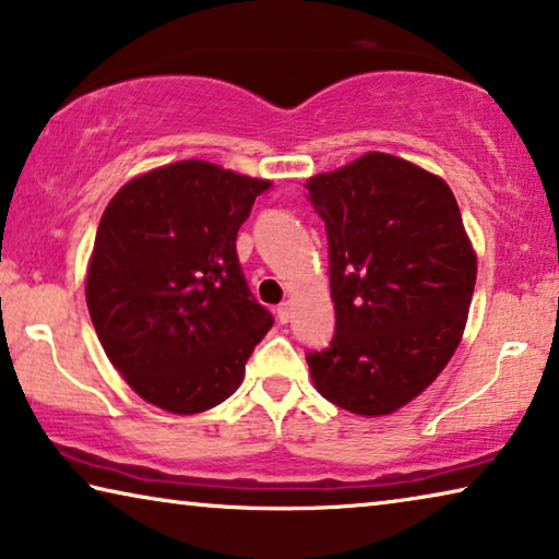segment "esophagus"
Instances as JSON below:
<instances>
[{
	"instance_id": "esophagus-1",
	"label": "esophagus",
	"mask_w": 559,
	"mask_h": 559,
	"mask_svg": "<svg viewBox=\"0 0 559 559\" xmlns=\"http://www.w3.org/2000/svg\"><path fill=\"white\" fill-rule=\"evenodd\" d=\"M289 317H292V307H289V302H282V305L277 307V320H280L282 324H287V322H289Z\"/></svg>"
}]
</instances>
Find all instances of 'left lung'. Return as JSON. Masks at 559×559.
<instances>
[{
  "label": "left lung",
  "instance_id": "8db88e82",
  "mask_svg": "<svg viewBox=\"0 0 559 559\" xmlns=\"http://www.w3.org/2000/svg\"><path fill=\"white\" fill-rule=\"evenodd\" d=\"M328 229L334 337L307 352L317 392L380 417L435 382L460 345L477 260L444 179L369 152L307 182Z\"/></svg>",
  "mask_w": 559,
  "mask_h": 559
}]
</instances>
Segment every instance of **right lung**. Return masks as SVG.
<instances>
[{
    "mask_svg": "<svg viewBox=\"0 0 559 559\" xmlns=\"http://www.w3.org/2000/svg\"><path fill=\"white\" fill-rule=\"evenodd\" d=\"M267 179L202 159L152 169L102 214L87 307L127 384L175 415H197L239 388L274 317L252 297L237 231Z\"/></svg>",
    "mask_w": 559,
    "mask_h": 559,
    "instance_id": "1",
    "label": "right lung"
}]
</instances>
